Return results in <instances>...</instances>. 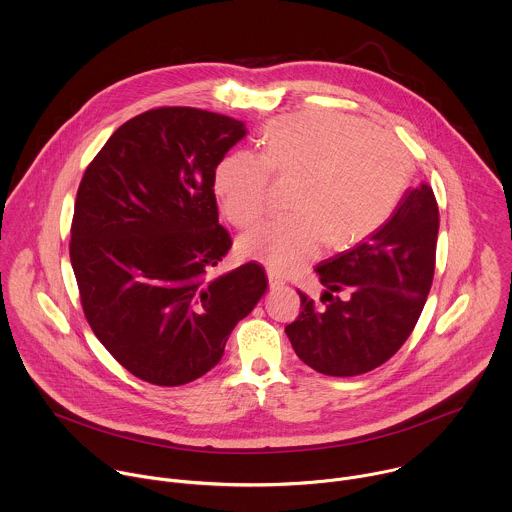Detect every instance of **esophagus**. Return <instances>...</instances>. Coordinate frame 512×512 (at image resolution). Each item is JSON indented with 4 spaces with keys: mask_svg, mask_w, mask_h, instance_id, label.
<instances>
[{
    "mask_svg": "<svg viewBox=\"0 0 512 512\" xmlns=\"http://www.w3.org/2000/svg\"><path fill=\"white\" fill-rule=\"evenodd\" d=\"M267 279H269V287L271 289H279V287L285 285V279L277 271H273V269L267 271Z\"/></svg>",
    "mask_w": 512,
    "mask_h": 512,
    "instance_id": "esophagus-1",
    "label": "esophagus"
}]
</instances>
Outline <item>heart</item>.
<instances>
[{"instance_id":"heart-1","label":"heart","mask_w":512,"mask_h":512,"mask_svg":"<svg viewBox=\"0 0 512 512\" xmlns=\"http://www.w3.org/2000/svg\"><path fill=\"white\" fill-rule=\"evenodd\" d=\"M263 154L235 152L215 177L223 211L247 227L271 203L273 173L299 177L293 213L271 217L239 241V251L273 271L293 273L319 257L327 243L344 247L380 227L398 205L410 156L386 130L329 110H311L271 122Z\"/></svg>"}]
</instances>
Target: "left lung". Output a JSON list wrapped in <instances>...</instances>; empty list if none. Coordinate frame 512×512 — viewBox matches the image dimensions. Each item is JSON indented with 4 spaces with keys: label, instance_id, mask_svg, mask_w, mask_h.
<instances>
[{
    "label": "left lung",
    "instance_id": "1",
    "mask_svg": "<svg viewBox=\"0 0 512 512\" xmlns=\"http://www.w3.org/2000/svg\"><path fill=\"white\" fill-rule=\"evenodd\" d=\"M438 203L430 185L408 189L386 223L352 249L321 261L317 305L299 293L301 313L285 327L303 364L350 378L388 362L410 337L436 267ZM349 293L348 300L333 292Z\"/></svg>",
    "mask_w": 512,
    "mask_h": 512
}]
</instances>
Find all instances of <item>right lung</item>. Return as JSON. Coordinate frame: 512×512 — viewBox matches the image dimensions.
<instances>
[{
    "mask_svg": "<svg viewBox=\"0 0 512 512\" xmlns=\"http://www.w3.org/2000/svg\"><path fill=\"white\" fill-rule=\"evenodd\" d=\"M245 134L241 120L209 110H146L108 138L78 187L70 261L84 315L148 384L205 376L267 291L255 261L209 279L233 245L219 225L215 170Z\"/></svg>",
    "mask_w": 512,
    "mask_h": 512,
    "instance_id": "add662e5",
    "label": "right lung"
}]
</instances>
